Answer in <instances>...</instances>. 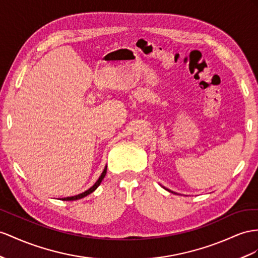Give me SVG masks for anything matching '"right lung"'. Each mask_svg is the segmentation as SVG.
I'll use <instances>...</instances> for the list:
<instances>
[{
  "mask_svg": "<svg viewBox=\"0 0 258 258\" xmlns=\"http://www.w3.org/2000/svg\"><path fill=\"white\" fill-rule=\"evenodd\" d=\"M105 173H107V166L104 167V169H103V171H102L101 175L99 176V179L97 180V182H96V183L94 184V185H92L90 188H88L87 190H85V192H84V193H82V194H78V195L72 196V197H64V198H62V201H77V200H81V198H83V197H85V196L89 195L90 193L94 192V190H95L99 185H100L101 181L103 180V177L105 176Z\"/></svg>",
  "mask_w": 258,
  "mask_h": 258,
  "instance_id": "1",
  "label": "right lung"
}]
</instances>
